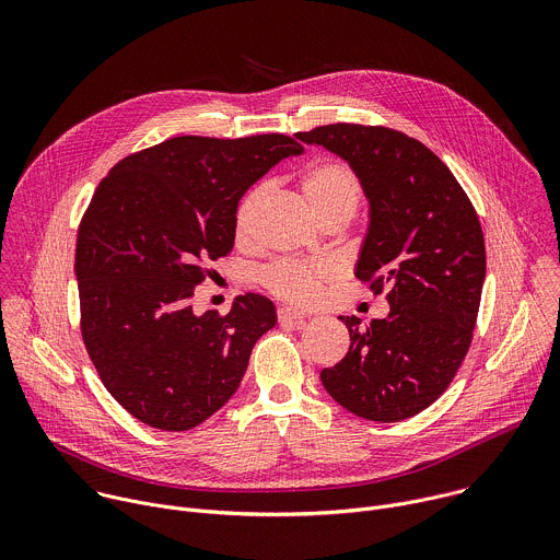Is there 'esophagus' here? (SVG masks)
<instances>
[{"mask_svg":"<svg viewBox=\"0 0 560 560\" xmlns=\"http://www.w3.org/2000/svg\"><path fill=\"white\" fill-rule=\"evenodd\" d=\"M277 316H279V324L285 326V324H294V326H301L305 322V312L296 310V307H290V305H283L277 310Z\"/></svg>","mask_w":560,"mask_h":560,"instance_id":"1","label":"esophagus"}]
</instances>
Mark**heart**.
<instances>
[{"label":"heart","mask_w":560,"mask_h":560,"mask_svg":"<svg viewBox=\"0 0 560 560\" xmlns=\"http://www.w3.org/2000/svg\"><path fill=\"white\" fill-rule=\"evenodd\" d=\"M301 190L307 208L316 219L326 214H337V212L352 217L361 197L359 179L352 173V168L346 166L343 162H335V159L318 162L312 168H307L301 182ZM255 203H257V192H250L242 201V206H238L234 217L236 236H244L248 232ZM324 277H326V270L322 266H310L301 261H281L270 266L264 272V283L270 288V292H275L281 299H288L292 303H310L316 299L318 285H322Z\"/></svg>","instance_id":"obj_1"}]
</instances>
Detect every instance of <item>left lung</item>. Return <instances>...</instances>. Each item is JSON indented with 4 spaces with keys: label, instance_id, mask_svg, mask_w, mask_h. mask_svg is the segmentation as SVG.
<instances>
[{
    "label": "left lung",
    "instance_id": "left-lung-1",
    "mask_svg": "<svg viewBox=\"0 0 560 560\" xmlns=\"http://www.w3.org/2000/svg\"><path fill=\"white\" fill-rule=\"evenodd\" d=\"M296 139L335 152L359 177L368 232L354 275L389 303L365 328L339 316L350 350L322 383L361 419H410L447 389L469 350L486 281L481 223L450 168L404 132L330 124Z\"/></svg>",
    "mask_w": 560,
    "mask_h": 560
}]
</instances>
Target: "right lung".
<instances>
[{
  "instance_id": "add662e5",
  "label": "right lung",
  "mask_w": 560,
  "mask_h": 560,
  "mask_svg": "<svg viewBox=\"0 0 560 560\" xmlns=\"http://www.w3.org/2000/svg\"><path fill=\"white\" fill-rule=\"evenodd\" d=\"M303 145L285 135L173 137L102 179L79 225L74 277L82 337L106 389L141 423L186 432L221 410L250 352L277 324L275 303L236 296L195 314L206 261L234 246L238 199Z\"/></svg>"
}]
</instances>
